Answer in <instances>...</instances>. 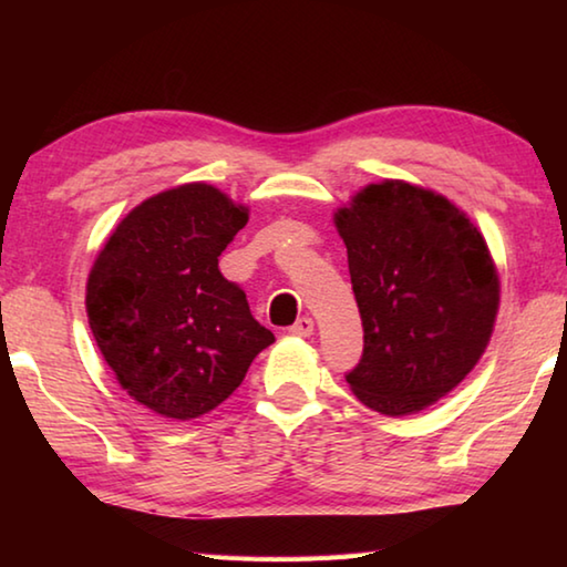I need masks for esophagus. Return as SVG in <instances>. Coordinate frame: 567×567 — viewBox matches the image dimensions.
I'll use <instances>...</instances> for the list:
<instances>
[{"label": "esophagus", "mask_w": 567, "mask_h": 567, "mask_svg": "<svg viewBox=\"0 0 567 567\" xmlns=\"http://www.w3.org/2000/svg\"><path fill=\"white\" fill-rule=\"evenodd\" d=\"M315 332V322L312 318H300L297 320L292 328H290V334H295V338H310V334Z\"/></svg>", "instance_id": "esophagus-1"}]
</instances>
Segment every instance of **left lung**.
<instances>
[{
    "label": "left lung",
    "instance_id": "1",
    "mask_svg": "<svg viewBox=\"0 0 567 567\" xmlns=\"http://www.w3.org/2000/svg\"><path fill=\"white\" fill-rule=\"evenodd\" d=\"M348 247L364 350L348 382L362 405L402 417L435 405L483 358L501 277L463 209L405 179L354 192L334 213Z\"/></svg>",
    "mask_w": 567,
    "mask_h": 567
}]
</instances>
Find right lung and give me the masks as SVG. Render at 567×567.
I'll use <instances>...</instances> for the list:
<instances>
[{"label":"right lung","mask_w":567,"mask_h":567,"mask_svg":"<svg viewBox=\"0 0 567 567\" xmlns=\"http://www.w3.org/2000/svg\"><path fill=\"white\" fill-rule=\"evenodd\" d=\"M249 209L207 182L147 197L114 227L87 277V318L132 400L169 420L225 402L275 334L217 257Z\"/></svg>","instance_id":"obj_1"}]
</instances>
